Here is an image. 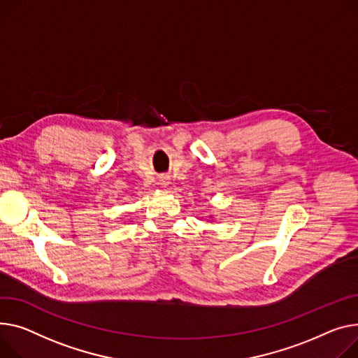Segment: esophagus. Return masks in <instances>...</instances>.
I'll return each instance as SVG.
<instances>
[{
    "instance_id": "1",
    "label": "esophagus",
    "mask_w": 358,
    "mask_h": 358,
    "mask_svg": "<svg viewBox=\"0 0 358 358\" xmlns=\"http://www.w3.org/2000/svg\"><path fill=\"white\" fill-rule=\"evenodd\" d=\"M159 182H161L162 185H166V184H169V178H166V177H161Z\"/></svg>"
}]
</instances>
